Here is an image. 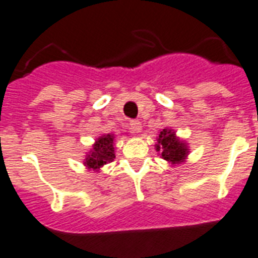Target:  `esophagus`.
Returning a JSON list of instances; mask_svg holds the SVG:
<instances>
[{"label":"esophagus","instance_id":"34e87169","mask_svg":"<svg viewBox=\"0 0 258 258\" xmlns=\"http://www.w3.org/2000/svg\"><path fill=\"white\" fill-rule=\"evenodd\" d=\"M130 126H131V130L134 132H140L141 131V123H140V120H131V123H130Z\"/></svg>","mask_w":258,"mask_h":258}]
</instances>
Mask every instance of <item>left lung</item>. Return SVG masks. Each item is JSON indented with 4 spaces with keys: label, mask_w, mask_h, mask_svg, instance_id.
Returning a JSON list of instances; mask_svg holds the SVG:
<instances>
[{
    "label": "left lung",
    "mask_w": 258,
    "mask_h": 258,
    "mask_svg": "<svg viewBox=\"0 0 258 258\" xmlns=\"http://www.w3.org/2000/svg\"><path fill=\"white\" fill-rule=\"evenodd\" d=\"M157 150L162 153L163 159L172 162V163L181 162L187 154L186 144L178 140L172 130L161 131L159 139H158Z\"/></svg>",
    "instance_id": "left-lung-1"
}]
</instances>
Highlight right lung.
Masks as SVG:
<instances>
[{"mask_svg":"<svg viewBox=\"0 0 258 258\" xmlns=\"http://www.w3.org/2000/svg\"><path fill=\"white\" fill-rule=\"evenodd\" d=\"M113 141H114L113 135H104L100 139H97L96 144L92 148V152L86 158V166L97 169L104 164L114 161L115 155Z\"/></svg>","mask_w":258,"mask_h":258,"instance_id":"1","label":"right lung"}]
</instances>
